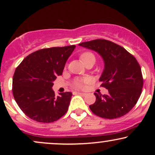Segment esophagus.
I'll list each match as a JSON object with an SVG mask.
<instances>
[{"label":"esophagus","instance_id":"obj_1","mask_svg":"<svg viewBox=\"0 0 155 155\" xmlns=\"http://www.w3.org/2000/svg\"><path fill=\"white\" fill-rule=\"evenodd\" d=\"M76 93L77 94H79V95H82V96H85L87 95L86 93H84V92H76Z\"/></svg>","mask_w":155,"mask_h":155}]
</instances>
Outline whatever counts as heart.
Wrapping results in <instances>:
<instances>
[{"label": "heart", "mask_w": 155, "mask_h": 155, "mask_svg": "<svg viewBox=\"0 0 155 155\" xmlns=\"http://www.w3.org/2000/svg\"><path fill=\"white\" fill-rule=\"evenodd\" d=\"M89 58H95V56L92 53L89 52V51L84 52L80 55V59L82 62H84L85 60L89 59ZM86 82H87V79H76L73 81L72 86L76 89H83L84 87V83Z\"/></svg>", "instance_id": "obj_1"}]
</instances>
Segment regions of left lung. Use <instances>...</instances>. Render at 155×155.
I'll list each match as a JSON object with an SVG mask.
<instances>
[{
	"instance_id": "left-lung-1",
	"label": "left lung",
	"mask_w": 155,
	"mask_h": 155,
	"mask_svg": "<svg viewBox=\"0 0 155 155\" xmlns=\"http://www.w3.org/2000/svg\"><path fill=\"white\" fill-rule=\"evenodd\" d=\"M79 45L97 51L105 63L99 81L108 94L95 92L96 101L90 106V110L97 116L108 120L125 115L138 102L143 88V76L137 60L124 48L105 39Z\"/></svg>"
}]
</instances>
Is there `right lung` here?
<instances>
[{
  "mask_svg": "<svg viewBox=\"0 0 155 155\" xmlns=\"http://www.w3.org/2000/svg\"><path fill=\"white\" fill-rule=\"evenodd\" d=\"M75 45L45 48L31 53L16 68L12 92L23 113L43 123L58 120L68 109L72 93L62 92L56 97L53 81L62 75L68 58Z\"/></svg>",
  "mask_w": 155,
  "mask_h": 155,
  "instance_id": "add662e5",
  "label": "right lung"
}]
</instances>
